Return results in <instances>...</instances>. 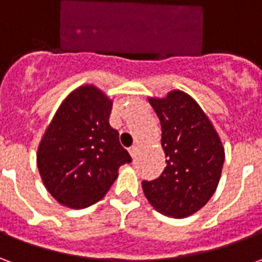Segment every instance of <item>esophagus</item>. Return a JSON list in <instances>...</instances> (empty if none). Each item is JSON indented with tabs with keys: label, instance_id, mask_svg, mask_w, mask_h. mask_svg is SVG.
<instances>
[{
	"label": "esophagus",
	"instance_id": "esophagus-1",
	"mask_svg": "<svg viewBox=\"0 0 262 262\" xmlns=\"http://www.w3.org/2000/svg\"><path fill=\"white\" fill-rule=\"evenodd\" d=\"M137 151H139V148H137V146H132V147L129 148V153H130L132 159H135V157H136Z\"/></svg>",
	"mask_w": 262,
	"mask_h": 262
}]
</instances>
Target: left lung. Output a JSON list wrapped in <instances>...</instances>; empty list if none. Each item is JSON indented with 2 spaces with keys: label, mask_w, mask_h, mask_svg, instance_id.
I'll use <instances>...</instances> for the list:
<instances>
[{
  "label": "left lung",
  "mask_w": 262,
  "mask_h": 262,
  "mask_svg": "<svg viewBox=\"0 0 262 262\" xmlns=\"http://www.w3.org/2000/svg\"><path fill=\"white\" fill-rule=\"evenodd\" d=\"M161 125L167 167L143 192L160 213L187 217L206 205L217 188L225 163L219 135L195 99L182 91L148 98Z\"/></svg>",
  "instance_id": "8db88e82"
}]
</instances>
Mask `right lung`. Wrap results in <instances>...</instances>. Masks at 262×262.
Listing matches in <instances>:
<instances>
[{
  "instance_id": "right-lung-1",
  "label": "right lung",
  "mask_w": 262,
  "mask_h": 262,
  "mask_svg": "<svg viewBox=\"0 0 262 262\" xmlns=\"http://www.w3.org/2000/svg\"><path fill=\"white\" fill-rule=\"evenodd\" d=\"M112 101L94 85L66 98L37 148V168L50 195L73 209L105 196L120 165L130 163L109 125Z\"/></svg>"
}]
</instances>
